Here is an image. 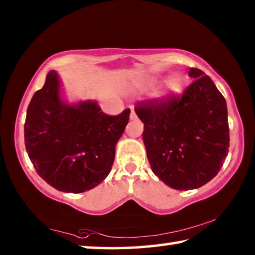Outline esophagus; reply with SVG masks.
I'll return each instance as SVG.
<instances>
[{
	"label": "esophagus",
	"instance_id": "obj_1",
	"mask_svg": "<svg viewBox=\"0 0 255 255\" xmlns=\"http://www.w3.org/2000/svg\"><path fill=\"white\" fill-rule=\"evenodd\" d=\"M130 110H131V112H130V119L131 120L136 119V114H135V111H133V108L132 107L130 108Z\"/></svg>",
	"mask_w": 255,
	"mask_h": 255
}]
</instances>
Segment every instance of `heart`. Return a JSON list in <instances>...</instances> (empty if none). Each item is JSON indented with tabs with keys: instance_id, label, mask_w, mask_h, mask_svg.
<instances>
[{
	"instance_id": "1",
	"label": "heart",
	"mask_w": 255,
	"mask_h": 255,
	"mask_svg": "<svg viewBox=\"0 0 255 255\" xmlns=\"http://www.w3.org/2000/svg\"><path fill=\"white\" fill-rule=\"evenodd\" d=\"M158 80H154L152 82V85L156 84ZM183 88V82L181 80V77L179 75H173L167 79L165 82V86L162 90L161 92L157 94V97L159 99H163V100H166V99H170L174 96H178V94L181 93Z\"/></svg>"
}]
</instances>
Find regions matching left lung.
I'll return each mask as SVG.
<instances>
[{
    "mask_svg": "<svg viewBox=\"0 0 255 255\" xmlns=\"http://www.w3.org/2000/svg\"><path fill=\"white\" fill-rule=\"evenodd\" d=\"M182 96L137 103L143 140L154 174L176 190L200 188L214 179L228 154L225 98L201 70Z\"/></svg>",
    "mask_w": 255,
    "mask_h": 255,
    "instance_id": "8db88e82",
    "label": "left lung"
}]
</instances>
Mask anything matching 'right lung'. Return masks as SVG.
I'll return each instance as SVG.
<instances>
[{
    "label": "right lung",
    "instance_id": "obj_1",
    "mask_svg": "<svg viewBox=\"0 0 255 255\" xmlns=\"http://www.w3.org/2000/svg\"><path fill=\"white\" fill-rule=\"evenodd\" d=\"M130 109L108 116L96 101L74 105L60 97L56 71L33 94L24 123V144L38 175L56 190L79 193L110 173L115 149Z\"/></svg>",
    "mask_w": 255,
    "mask_h": 255
}]
</instances>
